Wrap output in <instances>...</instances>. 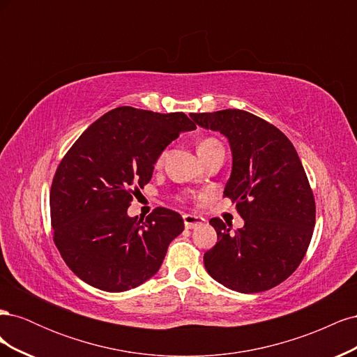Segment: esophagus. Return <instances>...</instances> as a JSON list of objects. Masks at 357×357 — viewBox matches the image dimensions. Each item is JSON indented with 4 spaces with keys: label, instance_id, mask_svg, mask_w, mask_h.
<instances>
[{
    "label": "esophagus",
    "instance_id": "34e87169",
    "mask_svg": "<svg viewBox=\"0 0 357 357\" xmlns=\"http://www.w3.org/2000/svg\"><path fill=\"white\" fill-rule=\"evenodd\" d=\"M183 220H185V226L188 229L197 228V226L205 223L204 218H201V215H195V214H185L183 215Z\"/></svg>",
    "mask_w": 357,
    "mask_h": 357
}]
</instances>
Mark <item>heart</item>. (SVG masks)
Here are the masks:
<instances>
[{"mask_svg": "<svg viewBox=\"0 0 357 357\" xmlns=\"http://www.w3.org/2000/svg\"><path fill=\"white\" fill-rule=\"evenodd\" d=\"M215 149H222V146L219 144L218 139H214V138H204V139H201V142L198 143V147H197L199 158H202L204 155H207V153L213 152V150H215ZM162 162H164V153H162V155L158 158L156 165H158V167L162 165Z\"/></svg>", "mask_w": 357, "mask_h": 357, "instance_id": "1", "label": "heart"}]
</instances>
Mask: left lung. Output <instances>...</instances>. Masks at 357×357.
Returning a JSON list of instances; mask_svg holds the SVG:
<instances>
[{"instance_id":"1","label":"left lung","mask_w":357,"mask_h":357,"mask_svg":"<svg viewBox=\"0 0 357 357\" xmlns=\"http://www.w3.org/2000/svg\"><path fill=\"white\" fill-rule=\"evenodd\" d=\"M198 126L228 138L232 171L223 195L236 201L244 226L210 220L218 243L204 255L207 273L231 290L273 289L304 259L316 204L290 139L274 125L243 110L190 114Z\"/></svg>"}]
</instances>
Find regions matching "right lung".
I'll return each instance as SVG.
<instances>
[{"label":"right lung","instance_id":"1","mask_svg":"<svg viewBox=\"0 0 357 357\" xmlns=\"http://www.w3.org/2000/svg\"><path fill=\"white\" fill-rule=\"evenodd\" d=\"M193 129L185 113L117 107L68 150L50 189L53 240L84 283L125 291L159 271L169 243L185 229L183 218L159 207L143 222L128 207L167 146Z\"/></svg>","mask_w":357,"mask_h":357}]
</instances>
